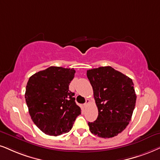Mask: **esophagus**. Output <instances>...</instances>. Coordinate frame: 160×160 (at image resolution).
<instances>
[{"instance_id":"1","label":"esophagus","mask_w":160,"mask_h":160,"mask_svg":"<svg viewBox=\"0 0 160 160\" xmlns=\"http://www.w3.org/2000/svg\"><path fill=\"white\" fill-rule=\"evenodd\" d=\"M89 102H90L89 100H86V102H85V103L83 104L84 108H86V107L88 106V104H89Z\"/></svg>"}]
</instances>
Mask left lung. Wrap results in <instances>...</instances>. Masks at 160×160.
<instances>
[{
  "label": "left lung",
  "instance_id": "left-lung-1",
  "mask_svg": "<svg viewBox=\"0 0 160 160\" xmlns=\"http://www.w3.org/2000/svg\"><path fill=\"white\" fill-rule=\"evenodd\" d=\"M98 117L88 122L92 134L102 138L118 135L130 122L136 104L132 80L111 66H102L87 71Z\"/></svg>",
  "mask_w": 160,
  "mask_h": 160
}]
</instances>
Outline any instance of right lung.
<instances>
[{
	"label": "right lung",
	"instance_id": "add662e5",
	"mask_svg": "<svg viewBox=\"0 0 160 160\" xmlns=\"http://www.w3.org/2000/svg\"><path fill=\"white\" fill-rule=\"evenodd\" d=\"M74 74V68L50 66L29 79L26 105L32 121L46 134L56 137L68 132L81 114L74 93L68 88Z\"/></svg>",
	"mask_w": 160,
	"mask_h": 160
}]
</instances>
